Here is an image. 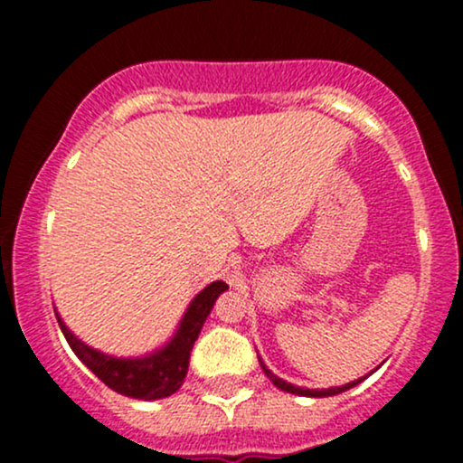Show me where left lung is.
<instances>
[{"label":"left lung","mask_w":463,"mask_h":463,"mask_svg":"<svg viewBox=\"0 0 463 463\" xmlns=\"http://www.w3.org/2000/svg\"><path fill=\"white\" fill-rule=\"evenodd\" d=\"M259 364H261V368H263V372L265 374H268V379L272 381V383L279 387V390H283V392H289V394H298V396H311V398H324V396H335V394H342V392H346V390H350V387H354V385H359L361 381L365 379H357V381H353V383H346V385H342V387H328V390H305V387H298V385H291V383H287V381H283V379H279V376L274 374L272 370H268L265 368V364L261 359H259Z\"/></svg>","instance_id":"1"}]
</instances>
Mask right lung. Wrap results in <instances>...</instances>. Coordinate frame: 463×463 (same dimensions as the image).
Segmentation results:
<instances>
[{
  "label": "right lung",
  "instance_id": "right-lung-1",
  "mask_svg": "<svg viewBox=\"0 0 463 463\" xmlns=\"http://www.w3.org/2000/svg\"><path fill=\"white\" fill-rule=\"evenodd\" d=\"M226 289L228 285L224 280H215V283L206 285L204 289L191 300V305L187 307V311H184L174 337L169 339L163 348L154 350V353L146 354V357H110V354L99 353V350L87 346L82 339H78L76 335L65 326V322L61 320L58 313L56 320L61 324V331L65 335L69 346L76 353V357L82 361L104 385H109L110 390L117 392V394L141 398V401H158V398H167L176 390H180V385H183L189 370L191 348H194L206 317H209L211 309H213L217 296Z\"/></svg>",
  "mask_w": 463,
  "mask_h": 463
}]
</instances>
